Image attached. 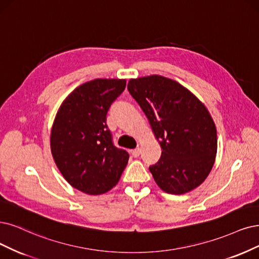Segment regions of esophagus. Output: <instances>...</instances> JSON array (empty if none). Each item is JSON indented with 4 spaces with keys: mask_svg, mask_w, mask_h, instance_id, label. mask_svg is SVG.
Instances as JSON below:
<instances>
[{
    "mask_svg": "<svg viewBox=\"0 0 259 259\" xmlns=\"http://www.w3.org/2000/svg\"><path fill=\"white\" fill-rule=\"evenodd\" d=\"M140 154H141V149L140 148H136V149L131 150V155L135 157V158H138L140 156Z\"/></svg>",
    "mask_w": 259,
    "mask_h": 259,
    "instance_id": "34e87169",
    "label": "esophagus"
}]
</instances>
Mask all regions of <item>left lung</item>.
<instances>
[{"label":"left lung","mask_w":259,"mask_h":259,"mask_svg":"<svg viewBox=\"0 0 259 259\" xmlns=\"http://www.w3.org/2000/svg\"><path fill=\"white\" fill-rule=\"evenodd\" d=\"M128 91L162 148L160 160L149 166L160 189L184 194L203 184L218 148L215 124L205 104L185 86L158 74L131 79Z\"/></svg>","instance_id":"1"}]
</instances>
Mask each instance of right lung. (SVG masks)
Returning a JSON list of instances; mask_svg holds the SVG:
<instances>
[{"label": "right lung", "mask_w": 259, "mask_h": 259, "mask_svg": "<svg viewBox=\"0 0 259 259\" xmlns=\"http://www.w3.org/2000/svg\"><path fill=\"white\" fill-rule=\"evenodd\" d=\"M124 88L120 79L86 82L56 113L50 137L54 162L67 183L86 194L108 192L128 163V152L113 144L107 126L108 111Z\"/></svg>", "instance_id": "add662e5"}]
</instances>
